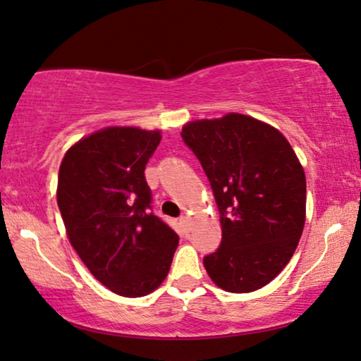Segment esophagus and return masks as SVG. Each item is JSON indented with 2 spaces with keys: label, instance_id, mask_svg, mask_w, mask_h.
I'll return each mask as SVG.
<instances>
[{
  "label": "esophagus",
  "instance_id": "esophagus-1",
  "mask_svg": "<svg viewBox=\"0 0 361 361\" xmlns=\"http://www.w3.org/2000/svg\"><path fill=\"white\" fill-rule=\"evenodd\" d=\"M180 221H181V224H183V228L186 231L191 229V218H190V216H183V218H181Z\"/></svg>",
  "mask_w": 361,
  "mask_h": 361
}]
</instances>
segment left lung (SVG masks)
I'll use <instances>...</instances> for the list:
<instances>
[{
  "mask_svg": "<svg viewBox=\"0 0 361 361\" xmlns=\"http://www.w3.org/2000/svg\"><path fill=\"white\" fill-rule=\"evenodd\" d=\"M219 209L223 239L203 259L216 286L247 294L267 286L294 256L305 224V173L276 127L231 112L183 125Z\"/></svg>",
  "mask_w": 361,
  "mask_h": 361,
  "instance_id": "8db88e82",
  "label": "left lung"
}]
</instances>
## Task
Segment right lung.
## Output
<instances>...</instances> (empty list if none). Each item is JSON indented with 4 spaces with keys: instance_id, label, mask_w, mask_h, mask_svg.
<instances>
[{
    "instance_id": "obj_1",
    "label": "right lung",
    "mask_w": 361,
    "mask_h": 361,
    "mask_svg": "<svg viewBox=\"0 0 361 361\" xmlns=\"http://www.w3.org/2000/svg\"><path fill=\"white\" fill-rule=\"evenodd\" d=\"M160 130L105 127L66 152L57 206L71 246L114 294L143 297L170 271L178 234L152 214L145 180Z\"/></svg>"
}]
</instances>
